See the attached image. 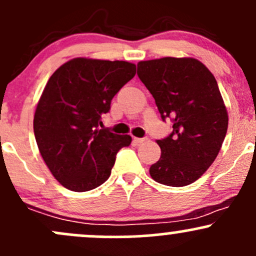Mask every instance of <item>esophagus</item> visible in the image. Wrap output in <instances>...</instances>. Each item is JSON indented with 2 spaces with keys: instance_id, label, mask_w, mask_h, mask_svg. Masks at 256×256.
<instances>
[{
  "instance_id": "obj_1",
  "label": "esophagus",
  "mask_w": 256,
  "mask_h": 256,
  "mask_svg": "<svg viewBox=\"0 0 256 256\" xmlns=\"http://www.w3.org/2000/svg\"><path fill=\"white\" fill-rule=\"evenodd\" d=\"M135 142H137V144H144V142H146L147 141V138L146 137H142V138H138V137H135Z\"/></svg>"
}]
</instances>
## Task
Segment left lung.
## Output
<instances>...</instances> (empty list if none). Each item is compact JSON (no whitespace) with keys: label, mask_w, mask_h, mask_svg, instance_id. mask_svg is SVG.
Masks as SVG:
<instances>
[{"label":"left lung","mask_w":256,"mask_h":256,"mask_svg":"<svg viewBox=\"0 0 256 256\" xmlns=\"http://www.w3.org/2000/svg\"><path fill=\"white\" fill-rule=\"evenodd\" d=\"M137 74L156 100L163 121L173 128L158 140L160 158L150 174L168 186H185L214 163L228 128V114L217 80L196 58L141 61Z\"/></svg>","instance_id":"left-lung-1"}]
</instances>
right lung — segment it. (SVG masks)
<instances>
[{
  "mask_svg": "<svg viewBox=\"0 0 256 256\" xmlns=\"http://www.w3.org/2000/svg\"><path fill=\"white\" fill-rule=\"evenodd\" d=\"M136 74L126 61L74 58L48 80L34 115V135L51 174L66 189H96L112 174L131 136L98 128L112 99Z\"/></svg>",
  "mask_w": 256,
  "mask_h": 256,
  "instance_id": "obj_1",
  "label": "right lung"
}]
</instances>
